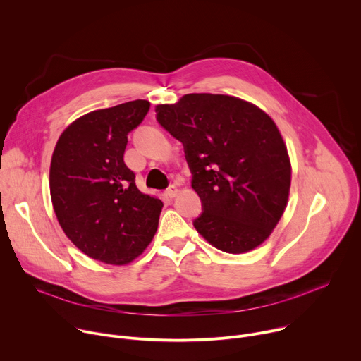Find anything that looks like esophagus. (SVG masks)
Returning a JSON list of instances; mask_svg holds the SVG:
<instances>
[{"mask_svg": "<svg viewBox=\"0 0 361 361\" xmlns=\"http://www.w3.org/2000/svg\"><path fill=\"white\" fill-rule=\"evenodd\" d=\"M178 192H180V190H178L176 185H170V187L166 190V195H167L169 198H174V197H177V195H178Z\"/></svg>", "mask_w": 361, "mask_h": 361, "instance_id": "1", "label": "esophagus"}]
</instances>
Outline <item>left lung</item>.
<instances>
[{
    "instance_id": "1",
    "label": "left lung",
    "mask_w": 361,
    "mask_h": 361,
    "mask_svg": "<svg viewBox=\"0 0 361 361\" xmlns=\"http://www.w3.org/2000/svg\"><path fill=\"white\" fill-rule=\"evenodd\" d=\"M159 123L184 145L191 187L202 202L194 227L213 247L243 254L263 244L288 201L286 142L262 109L223 94H185L156 107Z\"/></svg>"
}]
</instances>
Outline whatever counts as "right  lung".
<instances>
[{
	"label": "right lung",
	"mask_w": 361,
	"mask_h": 361,
	"mask_svg": "<svg viewBox=\"0 0 361 361\" xmlns=\"http://www.w3.org/2000/svg\"><path fill=\"white\" fill-rule=\"evenodd\" d=\"M149 110L135 99L74 120L60 135L49 166L57 220L84 254L111 266L135 260L157 231L163 201L141 192L124 163L127 134Z\"/></svg>",
	"instance_id": "1"
}]
</instances>
